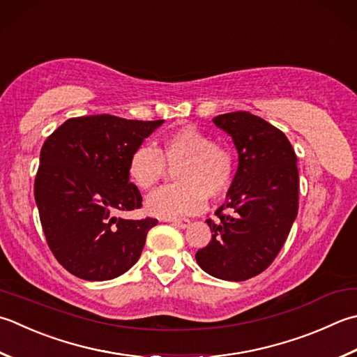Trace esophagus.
Instances as JSON below:
<instances>
[{
  "label": "esophagus",
  "instance_id": "34e87169",
  "mask_svg": "<svg viewBox=\"0 0 357 357\" xmlns=\"http://www.w3.org/2000/svg\"><path fill=\"white\" fill-rule=\"evenodd\" d=\"M170 222H172L173 226H176V227H179V229H185V227L190 226V221L185 220V218H181V220H170Z\"/></svg>",
  "mask_w": 357,
  "mask_h": 357
}]
</instances>
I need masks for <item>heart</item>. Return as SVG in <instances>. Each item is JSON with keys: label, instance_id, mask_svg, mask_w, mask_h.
<instances>
[{"label": "heart", "instance_id": "b5f03b06", "mask_svg": "<svg viewBox=\"0 0 357 357\" xmlns=\"http://www.w3.org/2000/svg\"><path fill=\"white\" fill-rule=\"evenodd\" d=\"M165 165L174 169L176 184L159 188L145 201L146 212L165 220L204 211L207 197L221 198L232 185L235 173L230 150L192 125L167 135L156 149L137 146L128 160L130 179L142 190H150L164 178Z\"/></svg>", "mask_w": 357, "mask_h": 357}]
</instances>
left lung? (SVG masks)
<instances>
[{
	"label": "left lung",
	"instance_id": "1",
	"mask_svg": "<svg viewBox=\"0 0 357 357\" xmlns=\"http://www.w3.org/2000/svg\"><path fill=\"white\" fill-rule=\"evenodd\" d=\"M213 123L232 137L238 169L215 212L220 221L206 220L212 240L195 258L212 277L243 282L266 269L288 238L298 211L297 156L284 132L248 111Z\"/></svg>",
	"mask_w": 357,
	"mask_h": 357
}]
</instances>
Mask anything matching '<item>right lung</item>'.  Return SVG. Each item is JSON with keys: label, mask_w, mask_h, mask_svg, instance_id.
I'll return each instance as SVG.
<instances>
[{"label": "right lung", "mask_w": 357, "mask_h": 357, "mask_svg": "<svg viewBox=\"0 0 357 357\" xmlns=\"http://www.w3.org/2000/svg\"><path fill=\"white\" fill-rule=\"evenodd\" d=\"M162 123L109 114L74 117L46 139L35 176V202L49 248L73 275L111 280L141 257L158 220H123L114 213L141 207L128 160Z\"/></svg>", "instance_id": "right-lung-1"}]
</instances>
